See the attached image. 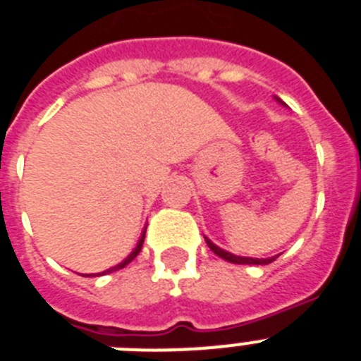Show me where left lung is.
<instances>
[{
  "label": "left lung",
  "mask_w": 361,
  "mask_h": 361,
  "mask_svg": "<svg viewBox=\"0 0 361 361\" xmlns=\"http://www.w3.org/2000/svg\"><path fill=\"white\" fill-rule=\"evenodd\" d=\"M274 99L278 101L279 104H283V106H287V104L283 103V101L279 99V97H276V96H274ZM204 240H207L208 247H210L212 251H214L215 255H217V257H221L222 260L230 262V264H238V265H267V264H271V262H274L276 258L279 257V255H276V257H269V258L237 257V255H233V252H230V251H226V249H222V247H219V245H215L214 242H212L210 238H208V237H204Z\"/></svg>",
  "instance_id": "obj_1"
}]
</instances>
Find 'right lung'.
<instances>
[{
    "mask_svg": "<svg viewBox=\"0 0 361 361\" xmlns=\"http://www.w3.org/2000/svg\"><path fill=\"white\" fill-rule=\"evenodd\" d=\"M146 228H147V226H146ZM146 228H144V230H142V235H140L139 242H137V245H135V249H133V251H131L130 255H128V257L124 258L123 262H121V264L114 265V267L106 269V271H103V272H97V274H85V278H92V276H103V274H109V272L119 271V269H124V267H126V265L130 264L131 260H135V257H137V255H139V252H140V249H142V244H144V237H146Z\"/></svg>",
    "mask_w": 361,
    "mask_h": 361,
    "instance_id": "add662e5",
    "label": "right lung"
}]
</instances>
